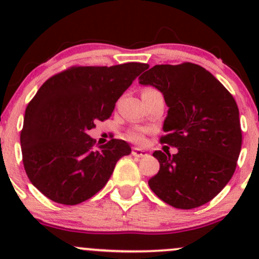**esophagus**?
Returning a JSON list of instances; mask_svg holds the SVG:
<instances>
[{"instance_id": "obj_1", "label": "esophagus", "mask_w": 259, "mask_h": 259, "mask_svg": "<svg viewBox=\"0 0 259 259\" xmlns=\"http://www.w3.org/2000/svg\"><path fill=\"white\" fill-rule=\"evenodd\" d=\"M132 155L137 156V158H143V156L146 155V151L142 150V149H139V148H134L132 150Z\"/></svg>"}]
</instances>
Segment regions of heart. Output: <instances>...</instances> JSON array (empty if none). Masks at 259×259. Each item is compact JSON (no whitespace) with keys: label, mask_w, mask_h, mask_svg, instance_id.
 I'll return each instance as SVG.
<instances>
[{"label":"heart","mask_w":259,"mask_h":259,"mask_svg":"<svg viewBox=\"0 0 259 259\" xmlns=\"http://www.w3.org/2000/svg\"><path fill=\"white\" fill-rule=\"evenodd\" d=\"M127 139L134 143H142L144 140V133L142 129H132L127 132Z\"/></svg>","instance_id":"1"}]
</instances>
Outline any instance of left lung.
<instances>
[{"instance_id": "obj_1", "label": "left lung", "mask_w": 259, "mask_h": 259, "mask_svg": "<svg viewBox=\"0 0 259 259\" xmlns=\"http://www.w3.org/2000/svg\"><path fill=\"white\" fill-rule=\"evenodd\" d=\"M164 96L168 115L161 143L170 155L154 151L160 164L148 182L163 202L193 209L213 199L233 177L242 146L239 110L229 91L199 65H155L139 77Z\"/></svg>"}]
</instances>
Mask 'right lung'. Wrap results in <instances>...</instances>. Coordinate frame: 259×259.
I'll return each instance as SVG.
<instances>
[{
  "instance_id": "right-lung-1",
  "label": "right lung",
  "mask_w": 259,
  "mask_h": 259,
  "mask_svg": "<svg viewBox=\"0 0 259 259\" xmlns=\"http://www.w3.org/2000/svg\"><path fill=\"white\" fill-rule=\"evenodd\" d=\"M148 67H71L38 89L26 108L21 150L28 179L49 199L66 205L89 199L105 187L117 160L132 153L119 139L95 148L88 132L111 116L117 99Z\"/></svg>"
}]
</instances>
